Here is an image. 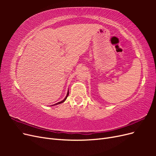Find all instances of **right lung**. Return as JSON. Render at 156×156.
<instances>
[{
	"instance_id": "obj_1",
	"label": "right lung",
	"mask_w": 156,
	"mask_h": 156,
	"mask_svg": "<svg viewBox=\"0 0 156 156\" xmlns=\"http://www.w3.org/2000/svg\"><path fill=\"white\" fill-rule=\"evenodd\" d=\"M68 95H69V91H68V93H67V95H66V98L64 99V100H63L62 101H60V102H58V103H56V104H54V105H58V104H60V103H62L64 102V101H66V99H67V97L68 96Z\"/></svg>"
}]
</instances>
